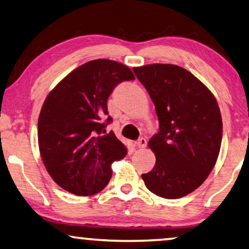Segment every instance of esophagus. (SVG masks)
<instances>
[{
	"label": "esophagus",
	"instance_id": "esophagus-1",
	"mask_svg": "<svg viewBox=\"0 0 249 249\" xmlns=\"http://www.w3.org/2000/svg\"><path fill=\"white\" fill-rule=\"evenodd\" d=\"M136 145H137L138 148H145L146 145H147V142H146L145 138H141L136 142Z\"/></svg>",
	"mask_w": 249,
	"mask_h": 249
}]
</instances>
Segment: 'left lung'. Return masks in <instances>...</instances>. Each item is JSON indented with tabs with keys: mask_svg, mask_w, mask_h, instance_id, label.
I'll use <instances>...</instances> for the list:
<instances>
[{
	"mask_svg": "<svg viewBox=\"0 0 249 249\" xmlns=\"http://www.w3.org/2000/svg\"><path fill=\"white\" fill-rule=\"evenodd\" d=\"M155 105L160 131L148 142L156 162L142 175L146 187L163 198L188 195L215 165L222 141L219 104L209 88L176 64L134 68Z\"/></svg>",
	"mask_w": 249,
	"mask_h": 249,
	"instance_id": "1",
	"label": "left lung"
}]
</instances>
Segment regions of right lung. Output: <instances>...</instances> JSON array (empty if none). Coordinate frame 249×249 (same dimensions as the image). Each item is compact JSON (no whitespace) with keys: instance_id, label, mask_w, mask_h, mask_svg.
I'll use <instances>...</instances> for the list:
<instances>
[{"instance_id":"right-lung-1","label":"right lung","mask_w":249,"mask_h":249,"mask_svg":"<svg viewBox=\"0 0 249 249\" xmlns=\"http://www.w3.org/2000/svg\"><path fill=\"white\" fill-rule=\"evenodd\" d=\"M135 76L127 66L107 59L78 67L47 95L38 117V147L54 181L67 192L90 196L112 177V163L127 148L107 134V98L113 88Z\"/></svg>"}]
</instances>
